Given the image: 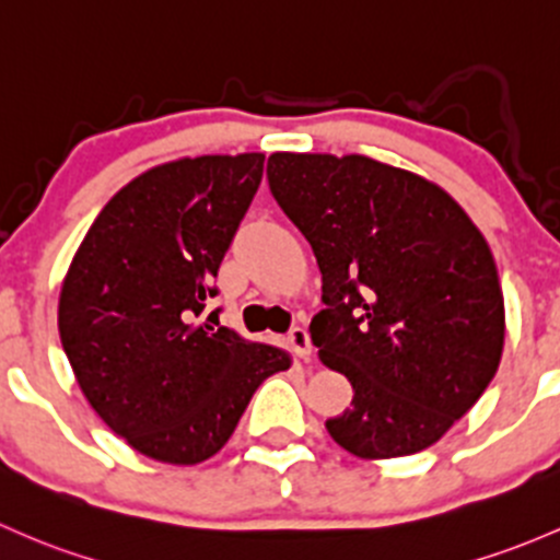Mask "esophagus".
Wrapping results in <instances>:
<instances>
[{
	"label": "esophagus",
	"instance_id": "1",
	"mask_svg": "<svg viewBox=\"0 0 560 560\" xmlns=\"http://www.w3.org/2000/svg\"><path fill=\"white\" fill-rule=\"evenodd\" d=\"M287 340H290L292 351H295L300 359H311V335H308V329L292 327L290 335H287Z\"/></svg>",
	"mask_w": 560,
	"mask_h": 560
}]
</instances>
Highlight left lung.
Wrapping results in <instances>:
<instances>
[{"instance_id":"obj_1","label":"left lung","mask_w":560,"mask_h":560,"mask_svg":"<svg viewBox=\"0 0 560 560\" xmlns=\"http://www.w3.org/2000/svg\"><path fill=\"white\" fill-rule=\"evenodd\" d=\"M268 185L322 270L311 340L354 388L329 438L359 458L434 445L502 359L504 298L482 233L443 187L364 155L273 152Z\"/></svg>"}]
</instances>
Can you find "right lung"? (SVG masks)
Wrapping results in <instances>:
<instances>
[{"mask_svg":"<svg viewBox=\"0 0 560 560\" xmlns=\"http://www.w3.org/2000/svg\"><path fill=\"white\" fill-rule=\"evenodd\" d=\"M262 152L182 158L128 182L82 238L58 300L74 378L115 434L166 464L231 440L290 354L220 327L217 270L262 179Z\"/></svg>","mask_w":560,"mask_h":560,"instance_id":"obj_1","label":"right lung"}]
</instances>
